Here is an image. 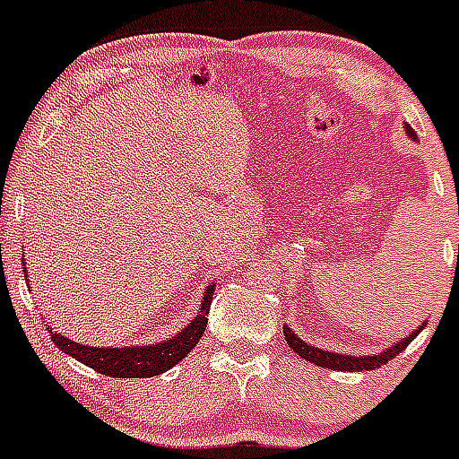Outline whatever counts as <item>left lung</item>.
Masks as SVG:
<instances>
[{"label": "left lung", "instance_id": "left-lung-1", "mask_svg": "<svg viewBox=\"0 0 459 459\" xmlns=\"http://www.w3.org/2000/svg\"><path fill=\"white\" fill-rule=\"evenodd\" d=\"M404 131H407V135L411 137V140H416V133H413V128L409 124H404ZM425 328L419 326L416 331H411V335H407V338H403L400 342L391 344L386 351H381V354H368V356H350V354H335V351H328V350H319V347H312V344H307L306 340H301L299 335L291 331V328H282V333H285V340L287 344H290L291 350L296 351V354L301 356V359L310 360V363H315V366L319 368H328V370H340V372H363V370H377V368L386 366L388 360L395 359L400 351H404V347H407L409 342H411L416 335L420 333Z\"/></svg>", "mask_w": 459, "mask_h": 459}]
</instances>
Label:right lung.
Listing matches in <instances>:
<instances>
[{"label":"right lung","instance_id":"obj_1","mask_svg":"<svg viewBox=\"0 0 459 459\" xmlns=\"http://www.w3.org/2000/svg\"><path fill=\"white\" fill-rule=\"evenodd\" d=\"M24 266V262H22ZM27 269V266H24ZM27 278V275H24ZM213 290L216 285H209L202 299L200 315L193 319L186 328H181L174 338L165 340V342L149 344V347H87V344L73 342V340L64 338L56 331L50 328L52 342L64 351V354L73 356L75 360L89 366L91 370L100 372V375L117 377V379H140V377H158L174 368L181 359L193 351V347L200 342L202 333L206 328V315H209L211 299H213Z\"/></svg>","mask_w":459,"mask_h":459}]
</instances>
